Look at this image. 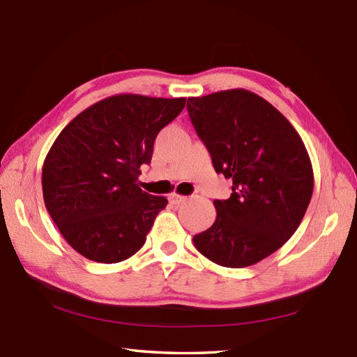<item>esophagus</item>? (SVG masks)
Wrapping results in <instances>:
<instances>
[{
    "mask_svg": "<svg viewBox=\"0 0 357 357\" xmlns=\"http://www.w3.org/2000/svg\"><path fill=\"white\" fill-rule=\"evenodd\" d=\"M185 200H187L185 195H181V194H178V192H172V194L169 195V202L174 203V204H181V203H183Z\"/></svg>",
    "mask_w": 357,
    "mask_h": 357,
    "instance_id": "esophagus-1",
    "label": "esophagus"
}]
</instances>
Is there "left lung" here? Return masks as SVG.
Instances as JSON below:
<instances>
[{
	"instance_id": "8db88e82",
	"label": "left lung",
	"mask_w": 357,
	"mask_h": 357,
	"mask_svg": "<svg viewBox=\"0 0 357 357\" xmlns=\"http://www.w3.org/2000/svg\"><path fill=\"white\" fill-rule=\"evenodd\" d=\"M187 109L216 174L233 179L231 195L213 202L216 220L192 237L194 246L218 266H254L292 237L312 200L305 145L280 111L245 89L188 98Z\"/></svg>"
}]
</instances>
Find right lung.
Masks as SVG:
<instances>
[{
    "label": "right lung",
    "instance_id": "obj_1",
    "mask_svg": "<svg viewBox=\"0 0 357 357\" xmlns=\"http://www.w3.org/2000/svg\"><path fill=\"white\" fill-rule=\"evenodd\" d=\"M185 98L116 95L79 112L43 165V195L63 238L87 259L114 264L139 250L167 199L137 185L154 141Z\"/></svg>",
    "mask_w": 357,
    "mask_h": 357
}]
</instances>
